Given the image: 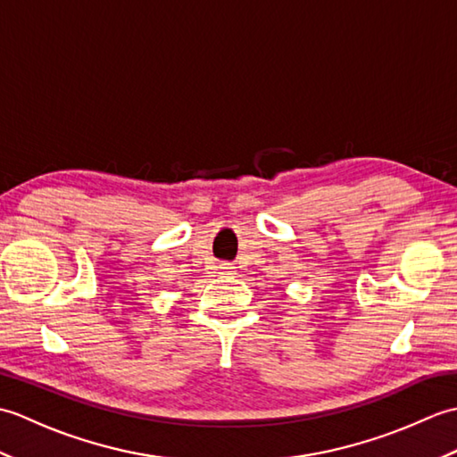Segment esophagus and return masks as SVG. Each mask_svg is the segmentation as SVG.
<instances>
[{"label": "esophagus", "instance_id": "esophagus-1", "mask_svg": "<svg viewBox=\"0 0 457 457\" xmlns=\"http://www.w3.org/2000/svg\"><path fill=\"white\" fill-rule=\"evenodd\" d=\"M221 270H223V273H231V267H220Z\"/></svg>", "mask_w": 457, "mask_h": 457}]
</instances>
